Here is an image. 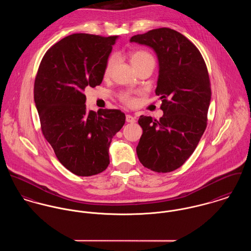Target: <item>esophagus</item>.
I'll list each match as a JSON object with an SVG mask.
<instances>
[{"instance_id":"obj_1","label":"esophagus","mask_w":251,"mask_h":251,"mask_svg":"<svg viewBox=\"0 0 251 251\" xmlns=\"http://www.w3.org/2000/svg\"><path fill=\"white\" fill-rule=\"evenodd\" d=\"M126 121L127 123H130V124H134V123L136 122L135 118H134L133 116H131V115H126Z\"/></svg>"}]
</instances>
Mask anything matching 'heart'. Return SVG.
<instances>
[{"instance_id": "obj_1", "label": "heart", "mask_w": 251, "mask_h": 251, "mask_svg": "<svg viewBox=\"0 0 251 251\" xmlns=\"http://www.w3.org/2000/svg\"><path fill=\"white\" fill-rule=\"evenodd\" d=\"M129 59H130V62H131V64H132L134 69H137L138 67H140L142 65H145L147 63H150V62L154 63L153 56L150 52H148L146 50H142L132 51L129 54ZM116 62H117V56L116 55H111L108 58V60L106 62V65H105V68H104V76L105 77L110 75L112 70L114 68ZM120 99L125 104H126L128 106H133L136 103V99L128 93L122 94Z\"/></svg>"}]
</instances>
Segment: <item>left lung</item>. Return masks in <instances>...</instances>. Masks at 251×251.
Wrapping results in <instances>:
<instances>
[{
	"label": "left lung",
	"instance_id": "left-lung-1",
	"mask_svg": "<svg viewBox=\"0 0 251 251\" xmlns=\"http://www.w3.org/2000/svg\"><path fill=\"white\" fill-rule=\"evenodd\" d=\"M130 42L149 46L157 55L155 94L162 100L160 108L164 113L158 121L140 116L143 134L137 155L144 167L170 173L192 155L205 130L211 100L205 62L196 46L169 27L137 34Z\"/></svg>",
	"mask_w": 251,
	"mask_h": 251
}]
</instances>
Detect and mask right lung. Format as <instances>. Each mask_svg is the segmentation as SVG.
<instances>
[{
	"label": "right lung",
	"instance_id": "add662e5",
	"mask_svg": "<svg viewBox=\"0 0 251 251\" xmlns=\"http://www.w3.org/2000/svg\"><path fill=\"white\" fill-rule=\"evenodd\" d=\"M118 36L75 33L51 46L34 81L41 129L58 161L78 176H91L109 165L108 150L126 116L118 109L86 108V87L102 81Z\"/></svg>",
	"mask_w": 251,
	"mask_h": 251
}]
</instances>
